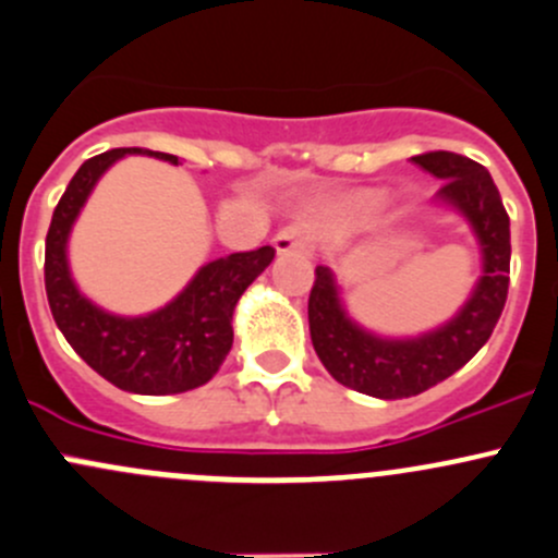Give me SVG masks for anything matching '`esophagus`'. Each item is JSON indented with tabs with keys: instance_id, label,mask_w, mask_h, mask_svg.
I'll return each mask as SVG.
<instances>
[{
	"instance_id": "1",
	"label": "esophagus",
	"mask_w": 558,
	"mask_h": 558,
	"mask_svg": "<svg viewBox=\"0 0 558 558\" xmlns=\"http://www.w3.org/2000/svg\"><path fill=\"white\" fill-rule=\"evenodd\" d=\"M313 245V231L305 223H291L278 231L275 236V251L278 253H296V251H311Z\"/></svg>"
}]
</instances>
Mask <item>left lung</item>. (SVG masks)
<instances>
[{"mask_svg":"<svg viewBox=\"0 0 558 558\" xmlns=\"http://www.w3.org/2000/svg\"><path fill=\"white\" fill-rule=\"evenodd\" d=\"M411 160L445 180L439 198L461 209L477 234L485 272L472 300L450 324L414 340H384L351 324L327 267H316L307 300L313 349L329 376L343 387L384 400L420 395L461 371L490 338L510 289V215L488 169L445 149L414 155Z\"/></svg>","mask_w":558,"mask_h":558,"instance_id":"8db88e82","label":"left lung"}]
</instances>
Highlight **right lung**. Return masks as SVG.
<instances>
[{
  "label": "right lung",
  "instance_id": "right-lung-1",
  "mask_svg": "<svg viewBox=\"0 0 558 558\" xmlns=\"http://www.w3.org/2000/svg\"><path fill=\"white\" fill-rule=\"evenodd\" d=\"M122 155H153L177 163V155L142 147L108 149L86 160L53 209L46 234V294L51 316L75 354L124 392L174 395L207 384L223 365L234 329L231 316L242 291L269 267L275 247L231 253L198 269L185 291L160 311L138 318L111 316L78 294L68 272L70 226L102 171Z\"/></svg>",
  "mask_w": 558,
  "mask_h": 558
}]
</instances>
